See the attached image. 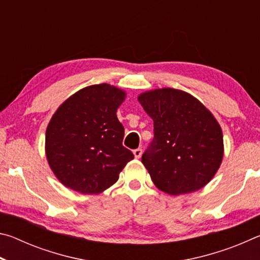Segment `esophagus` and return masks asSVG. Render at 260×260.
Here are the masks:
<instances>
[{
  "mask_svg": "<svg viewBox=\"0 0 260 260\" xmlns=\"http://www.w3.org/2000/svg\"><path fill=\"white\" fill-rule=\"evenodd\" d=\"M133 153H134L135 158H140V157H141V155H142V149H141V148L135 149V150L133 151Z\"/></svg>",
  "mask_w": 260,
  "mask_h": 260,
  "instance_id": "obj_1",
  "label": "esophagus"
}]
</instances>
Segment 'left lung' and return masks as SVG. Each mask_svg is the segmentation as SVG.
Segmentation results:
<instances>
[{
	"instance_id": "obj_1",
	"label": "left lung",
	"mask_w": 260,
	"mask_h": 260,
	"mask_svg": "<svg viewBox=\"0 0 260 260\" xmlns=\"http://www.w3.org/2000/svg\"><path fill=\"white\" fill-rule=\"evenodd\" d=\"M139 102L153 120V139L142 162L156 187L170 195L203 188L223 156L222 132L212 113L173 88L147 91Z\"/></svg>"
}]
</instances>
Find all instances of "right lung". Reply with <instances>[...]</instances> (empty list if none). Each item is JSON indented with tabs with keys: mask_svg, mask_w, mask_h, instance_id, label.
<instances>
[{
	"mask_svg": "<svg viewBox=\"0 0 260 260\" xmlns=\"http://www.w3.org/2000/svg\"><path fill=\"white\" fill-rule=\"evenodd\" d=\"M125 93L108 83L83 88L60 105L46 132V155L57 179L81 193H99L117 182L134 158L122 146L117 109Z\"/></svg>",
	"mask_w": 260,
	"mask_h": 260,
	"instance_id": "right-lung-1",
	"label": "right lung"
}]
</instances>
